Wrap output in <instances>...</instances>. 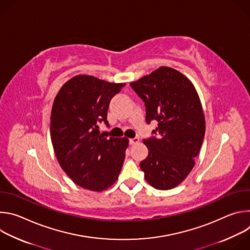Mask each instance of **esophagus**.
<instances>
[{"label":"esophagus","mask_w":250,"mask_h":250,"mask_svg":"<svg viewBox=\"0 0 250 250\" xmlns=\"http://www.w3.org/2000/svg\"><path fill=\"white\" fill-rule=\"evenodd\" d=\"M139 142V138L138 137H134V138H130L129 139V145L133 146V145H136Z\"/></svg>","instance_id":"obj_1"}]
</instances>
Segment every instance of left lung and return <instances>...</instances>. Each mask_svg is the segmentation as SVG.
<instances>
[{
  "label": "left lung",
  "mask_w": 250,
  "mask_h": 250,
  "mask_svg": "<svg viewBox=\"0 0 250 250\" xmlns=\"http://www.w3.org/2000/svg\"><path fill=\"white\" fill-rule=\"evenodd\" d=\"M130 86L145 102L146 123L158 122L152 131L157 137L142 141L148 155L140 168L153 188L173 189L192 171L204 140L206 121L199 95L185 75L166 66Z\"/></svg>",
  "instance_id": "left-lung-1"
}]
</instances>
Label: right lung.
Returning <instances> with one entry per match:
<instances>
[{
    "mask_svg": "<svg viewBox=\"0 0 250 250\" xmlns=\"http://www.w3.org/2000/svg\"><path fill=\"white\" fill-rule=\"evenodd\" d=\"M125 83H110L90 75L68 80L52 105L50 135L59 165L78 186L102 192L119 178L128 146L125 137L106 138L99 124L106 121L112 98Z\"/></svg>",
    "mask_w": 250,
    "mask_h": 250,
    "instance_id": "add662e5",
    "label": "right lung"
}]
</instances>
